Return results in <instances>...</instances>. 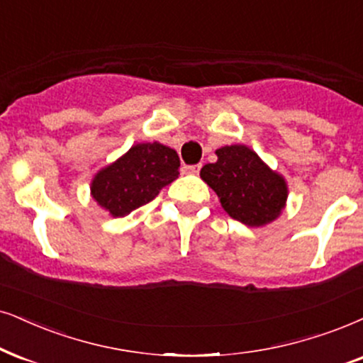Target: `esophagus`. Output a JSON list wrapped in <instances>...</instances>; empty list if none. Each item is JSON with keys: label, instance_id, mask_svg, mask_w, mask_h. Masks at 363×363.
<instances>
[{"label": "esophagus", "instance_id": "obj_1", "mask_svg": "<svg viewBox=\"0 0 363 363\" xmlns=\"http://www.w3.org/2000/svg\"><path fill=\"white\" fill-rule=\"evenodd\" d=\"M201 164H196V166H184L182 167V172L184 174H199Z\"/></svg>", "mask_w": 363, "mask_h": 363}]
</instances>
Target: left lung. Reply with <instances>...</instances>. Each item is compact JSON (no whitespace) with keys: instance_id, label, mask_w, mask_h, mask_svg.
Masks as SVG:
<instances>
[{"instance_id":"left-lung-1","label":"left lung","mask_w":363,"mask_h":363,"mask_svg":"<svg viewBox=\"0 0 363 363\" xmlns=\"http://www.w3.org/2000/svg\"><path fill=\"white\" fill-rule=\"evenodd\" d=\"M218 160L201 169V179L219 197L223 209L246 226L261 228L283 213L288 184L245 144L216 149Z\"/></svg>"}]
</instances>
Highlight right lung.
I'll use <instances>...</instances> for the list:
<instances>
[{
  "instance_id": "1",
  "label": "right lung",
  "mask_w": 363,
  "mask_h": 363,
  "mask_svg": "<svg viewBox=\"0 0 363 363\" xmlns=\"http://www.w3.org/2000/svg\"><path fill=\"white\" fill-rule=\"evenodd\" d=\"M179 166L174 149L157 140L140 142L95 174L90 196L112 218H123L176 181Z\"/></svg>"
}]
</instances>
